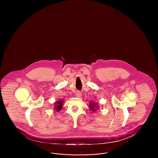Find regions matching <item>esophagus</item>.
Instances as JSON below:
<instances>
[{
	"label": "esophagus",
	"instance_id": "1",
	"mask_svg": "<svg viewBox=\"0 0 158 158\" xmlns=\"http://www.w3.org/2000/svg\"><path fill=\"white\" fill-rule=\"evenodd\" d=\"M81 96H82V94H81V92L80 91H77V92H76V97L80 98Z\"/></svg>",
	"mask_w": 158,
	"mask_h": 158
}]
</instances>
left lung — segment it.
<instances>
[{
    "instance_id": "8db88e82",
    "label": "left lung",
    "mask_w": 158,
    "mask_h": 158,
    "mask_svg": "<svg viewBox=\"0 0 158 158\" xmlns=\"http://www.w3.org/2000/svg\"><path fill=\"white\" fill-rule=\"evenodd\" d=\"M96 107H97V109L99 108L96 103H95V102H90L89 108H90V110H91L92 111H95L96 110Z\"/></svg>"
}]
</instances>
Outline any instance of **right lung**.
Masks as SVG:
<instances>
[{
    "instance_id": "obj_1",
    "label": "right lung",
    "mask_w": 158,
    "mask_h": 158,
    "mask_svg": "<svg viewBox=\"0 0 158 158\" xmlns=\"http://www.w3.org/2000/svg\"><path fill=\"white\" fill-rule=\"evenodd\" d=\"M63 104V100H60V101L55 102V107H54L55 110L57 111H60L62 108Z\"/></svg>"
}]
</instances>
